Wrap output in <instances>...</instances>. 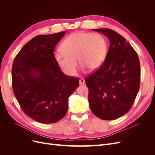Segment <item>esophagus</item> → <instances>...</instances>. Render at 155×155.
I'll list each match as a JSON object with an SVG mask.
<instances>
[{
    "instance_id": "1",
    "label": "esophagus",
    "mask_w": 155,
    "mask_h": 155,
    "mask_svg": "<svg viewBox=\"0 0 155 155\" xmlns=\"http://www.w3.org/2000/svg\"><path fill=\"white\" fill-rule=\"evenodd\" d=\"M85 84V79H84L83 78H81L80 79H79V85H84Z\"/></svg>"
}]
</instances>
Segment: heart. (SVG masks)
Masks as SVG:
<instances>
[{"label": "heart", "instance_id": "1", "mask_svg": "<svg viewBox=\"0 0 155 155\" xmlns=\"http://www.w3.org/2000/svg\"><path fill=\"white\" fill-rule=\"evenodd\" d=\"M107 46L105 38L100 34L76 32L63 41L61 50L55 52L54 58L63 71L73 76L78 67L76 59L83 68L94 70L99 68L105 59Z\"/></svg>", "mask_w": 155, "mask_h": 155}]
</instances>
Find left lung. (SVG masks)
<instances>
[{"mask_svg":"<svg viewBox=\"0 0 155 155\" xmlns=\"http://www.w3.org/2000/svg\"><path fill=\"white\" fill-rule=\"evenodd\" d=\"M110 41L104 63L85 79L92 113L104 120L118 118L129 112L140 85L137 53L118 33L109 28L92 29Z\"/></svg>","mask_w":155,"mask_h":155,"instance_id":"1","label":"left lung"}]
</instances>
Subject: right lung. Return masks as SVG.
Returning a JSON list of instances; mask_svg holds the SVG:
<instances>
[{"label": "right lung", "instance_id": "right-lung-1", "mask_svg": "<svg viewBox=\"0 0 155 155\" xmlns=\"http://www.w3.org/2000/svg\"><path fill=\"white\" fill-rule=\"evenodd\" d=\"M65 34L35 37L13 62L14 95L25 113L41 124L62 119L68 110V97L79 86V79L65 75L54 58L55 46Z\"/></svg>", "mask_w": 155, "mask_h": 155}]
</instances>
